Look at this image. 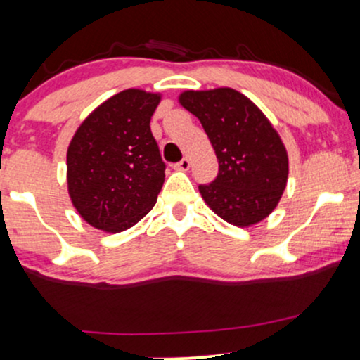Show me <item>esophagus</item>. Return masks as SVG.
<instances>
[{
	"label": "esophagus",
	"instance_id": "esophagus-1",
	"mask_svg": "<svg viewBox=\"0 0 360 360\" xmlns=\"http://www.w3.org/2000/svg\"><path fill=\"white\" fill-rule=\"evenodd\" d=\"M189 167H191V160H189L188 157H184L183 160H179V162L174 164L176 171H188Z\"/></svg>",
	"mask_w": 360,
	"mask_h": 360
}]
</instances>
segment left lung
Segmentation results:
<instances>
[{"instance_id": "1", "label": "left lung", "mask_w": 360, "mask_h": 360, "mask_svg": "<svg viewBox=\"0 0 360 360\" xmlns=\"http://www.w3.org/2000/svg\"><path fill=\"white\" fill-rule=\"evenodd\" d=\"M179 103L203 125L218 176L201 184L205 203L235 226L269 217L288 183V152L266 115L232 88L184 91Z\"/></svg>"}]
</instances>
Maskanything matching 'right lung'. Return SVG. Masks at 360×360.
I'll return each mask as SVG.
<instances>
[{
  "label": "right lung",
  "instance_id": "1",
  "mask_svg": "<svg viewBox=\"0 0 360 360\" xmlns=\"http://www.w3.org/2000/svg\"><path fill=\"white\" fill-rule=\"evenodd\" d=\"M159 93L125 89L101 103L69 143L68 189L94 229L118 233L142 220L164 184V164L150 131Z\"/></svg>",
  "mask_w": 360,
  "mask_h": 360
}]
</instances>
